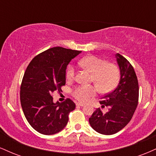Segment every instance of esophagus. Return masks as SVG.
<instances>
[{
	"instance_id": "obj_1",
	"label": "esophagus",
	"mask_w": 156,
	"mask_h": 156,
	"mask_svg": "<svg viewBox=\"0 0 156 156\" xmlns=\"http://www.w3.org/2000/svg\"><path fill=\"white\" fill-rule=\"evenodd\" d=\"M76 105H78V106H83L84 104H83V103H77Z\"/></svg>"
}]
</instances>
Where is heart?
Here are the masks:
<instances>
[{"instance_id":"1","label":"heart","mask_w":156,"mask_h":156,"mask_svg":"<svg viewBox=\"0 0 156 156\" xmlns=\"http://www.w3.org/2000/svg\"><path fill=\"white\" fill-rule=\"evenodd\" d=\"M78 63L92 73L91 80L102 90H112L119 82V70L114 64L108 63L96 55H87L78 60ZM75 75L76 68L74 65L69 64L66 70V77L68 80H72ZM96 92L97 89L93 86H78L73 89V94L78 101L87 102Z\"/></svg>"}]
</instances>
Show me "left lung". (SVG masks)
Listing matches in <instances>:
<instances>
[{
	"label": "left lung",
	"instance_id": "8db88e82",
	"mask_svg": "<svg viewBox=\"0 0 156 156\" xmlns=\"http://www.w3.org/2000/svg\"><path fill=\"white\" fill-rule=\"evenodd\" d=\"M116 58L120 80L117 88L100 101L101 104L108 107V111L103 114L97 108L89 119L93 129L104 135L114 134L125 128L133 117L139 101V83L133 66L119 53L116 54Z\"/></svg>",
	"mask_w": 156,
	"mask_h": 156
}]
</instances>
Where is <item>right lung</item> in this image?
I'll return each instance as SVG.
<instances>
[{
    "instance_id": "add662e5",
    "label": "right lung",
    "mask_w": 156,
    "mask_h": 156,
    "mask_svg": "<svg viewBox=\"0 0 156 156\" xmlns=\"http://www.w3.org/2000/svg\"><path fill=\"white\" fill-rule=\"evenodd\" d=\"M80 52L52 48L36 55L27 67L20 86L21 106L27 121L39 133H58L67 125L69 113L76 108L69 98L54 103L52 94L62 92L68 64Z\"/></svg>"
}]
</instances>
